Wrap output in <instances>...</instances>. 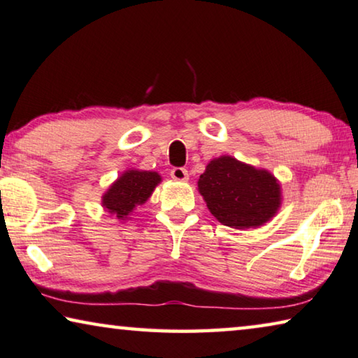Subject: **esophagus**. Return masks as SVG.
Listing matches in <instances>:
<instances>
[{"mask_svg": "<svg viewBox=\"0 0 358 358\" xmlns=\"http://www.w3.org/2000/svg\"><path fill=\"white\" fill-rule=\"evenodd\" d=\"M171 178L174 180H179V182H187L189 180V171L185 168H173Z\"/></svg>", "mask_w": 358, "mask_h": 358, "instance_id": "1", "label": "esophagus"}]
</instances>
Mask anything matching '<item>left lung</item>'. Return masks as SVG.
Segmentation results:
<instances>
[{
    "mask_svg": "<svg viewBox=\"0 0 358 358\" xmlns=\"http://www.w3.org/2000/svg\"><path fill=\"white\" fill-rule=\"evenodd\" d=\"M198 192L222 225L245 230L271 220L282 204L279 180L268 169L222 155L208 163Z\"/></svg>",
    "mask_w": 358,
    "mask_h": 358,
    "instance_id": "8db88e82",
    "label": "left lung"
}]
</instances>
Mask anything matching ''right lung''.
<instances>
[{"mask_svg": "<svg viewBox=\"0 0 358 358\" xmlns=\"http://www.w3.org/2000/svg\"><path fill=\"white\" fill-rule=\"evenodd\" d=\"M162 182V176L157 171L143 169H125L109 189L103 193L101 206L108 214L122 222L131 219L130 215L138 206L149 200L155 187Z\"/></svg>", "mask_w": 358, "mask_h": 358, "instance_id": "add662e5", "label": "right lung"}]
</instances>
